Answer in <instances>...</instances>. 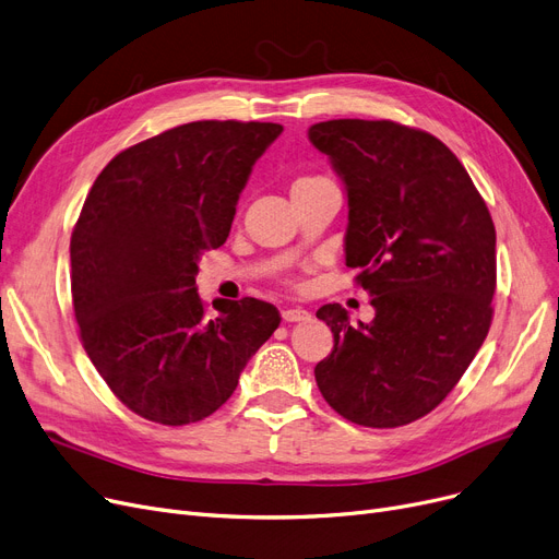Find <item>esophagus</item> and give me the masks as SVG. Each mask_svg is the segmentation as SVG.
<instances>
[{
    "label": "esophagus",
    "mask_w": 559,
    "mask_h": 559,
    "mask_svg": "<svg viewBox=\"0 0 559 559\" xmlns=\"http://www.w3.org/2000/svg\"><path fill=\"white\" fill-rule=\"evenodd\" d=\"M281 314H283V322H308L310 320V312L304 308H287Z\"/></svg>",
    "instance_id": "1"
}]
</instances>
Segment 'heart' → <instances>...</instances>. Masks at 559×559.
Wrapping results in <instances>:
<instances>
[{
	"label": "heart",
	"mask_w": 559,
	"mask_h": 559,
	"mask_svg": "<svg viewBox=\"0 0 559 559\" xmlns=\"http://www.w3.org/2000/svg\"><path fill=\"white\" fill-rule=\"evenodd\" d=\"M320 180H324V178H320V176H301V178H297L293 182V189H299V187H306V185H312V182H320Z\"/></svg>",
	"instance_id": "1"
}]
</instances>
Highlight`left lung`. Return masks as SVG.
<instances>
[{"mask_svg":"<svg viewBox=\"0 0 559 559\" xmlns=\"http://www.w3.org/2000/svg\"><path fill=\"white\" fill-rule=\"evenodd\" d=\"M349 203L347 266L374 306L349 324L340 304L318 318L333 352L314 381L340 416L362 427H402L439 406L489 333L496 228L471 176L443 141L393 120L314 123Z\"/></svg>","mask_w":559,"mask_h":559,"instance_id":"8db88e82","label":"left lung"}]
</instances>
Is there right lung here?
Here are the masks:
<instances>
[{"instance_id": "right-lung-1", "label": "right lung", "mask_w": 559, "mask_h": 559, "mask_svg": "<svg viewBox=\"0 0 559 559\" xmlns=\"http://www.w3.org/2000/svg\"><path fill=\"white\" fill-rule=\"evenodd\" d=\"M278 123L197 120L118 153L95 178L70 237L82 345L111 393L168 427L212 416L278 329L260 299H216L207 318L199 260L219 249Z\"/></svg>"}]
</instances>
